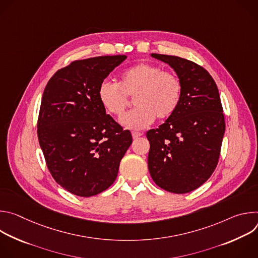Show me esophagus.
<instances>
[{
	"mask_svg": "<svg viewBox=\"0 0 258 258\" xmlns=\"http://www.w3.org/2000/svg\"><path fill=\"white\" fill-rule=\"evenodd\" d=\"M142 135H143V134L140 133V132H133V133H132V136H133L134 139H138V138L141 137Z\"/></svg>",
	"mask_w": 258,
	"mask_h": 258,
	"instance_id": "esophagus-1",
	"label": "esophagus"
}]
</instances>
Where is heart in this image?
Returning a JSON list of instances; mask_svg holds the SVG:
<instances>
[{
    "instance_id": "b5f03b06",
    "label": "heart",
    "mask_w": 258,
    "mask_h": 258,
    "mask_svg": "<svg viewBox=\"0 0 258 258\" xmlns=\"http://www.w3.org/2000/svg\"><path fill=\"white\" fill-rule=\"evenodd\" d=\"M182 83L173 72L163 71L151 63H139L125 69L119 83L103 81L98 89L99 100L108 113L120 117L134 98L137 106L121 118L128 128H144L155 117H170L181 101Z\"/></svg>"
}]
</instances>
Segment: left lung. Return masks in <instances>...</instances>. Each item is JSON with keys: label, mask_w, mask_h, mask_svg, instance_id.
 Here are the masks:
<instances>
[{"label": "left lung", "mask_w": 258, "mask_h": 258, "mask_svg": "<svg viewBox=\"0 0 258 258\" xmlns=\"http://www.w3.org/2000/svg\"><path fill=\"white\" fill-rule=\"evenodd\" d=\"M151 56L173 68L182 83V96L176 111L146 134L148 168L161 189L189 193L210 177L219 159L226 123L218 89L208 71L193 61Z\"/></svg>", "instance_id": "left-lung-1"}]
</instances>
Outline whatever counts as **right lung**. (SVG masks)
<instances>
[{
  "label": "right lung",
  "instance_id": "right-lung-1",
  "mask_svg": "<svg viewBox=\"0 0 258 258\" xmlns=\"http://www.w3.org/2000/svg\"><path fill=\"white\" fill-rule=\"evenodd\" d=\"M125 55L76 60L48 82L38 118V138L54 179L81 197L98 195L116 179L133 143L128 130L106 114L101 83Z\"/></svg>",
  "mask_w": 258,
  "mask_h": 258
}]
</instances>
